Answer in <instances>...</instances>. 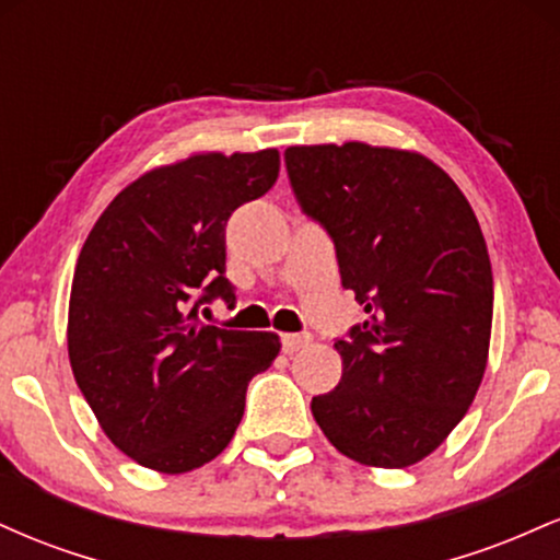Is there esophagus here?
Instances as JSON below:
<instances>
[{"label": "esophagus", "mask_w": 560, "mask_h": 560, "mask_svg": "<svg viewBox=\"0 0 560 560\" xmlns=\"http://www.w3.org/2000/svg\"><path fill=\"white\" fill-rule=\"evenodd\" d=\"M307 342H311V334H284V337H281V347H284L287 355L302 350Z\"/></svg>", "instance_id": "esophagus-1"}]
</instances>
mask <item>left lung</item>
<instances>
[{"mask_svg": "<svg viewBox=\"0 0 560 560\" xmlns=\"http://www.w3.org/2000/svg\"><path fill=\"white\" fill-rule=\"evenodd\" d=\"M284 160L369 316L334 342L342 378L313 397V419L358 464H419L466 416L490 355L492 266L477 215L419 152L345 141L289 147Z\"/></svg>", "mask_w": 560, "mask_h": 560, "instance_id": "8db88e82", "label": "left lung"}]
</instances>
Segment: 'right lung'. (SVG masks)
I'll return each instance as SVG.
<instances>
[{
	"label": "right lung",
	"mask_w": 560,
	"mask_h": 560,
	"mask_svg": "<svg viewBox=\"0 0 560 560\" xmlns=\"http://www.w3.org/2000/svg\"><path fill=\"white\" fill-rule=\"evenodd\" d=\"M279 165V150L160 165L128 184L83 242L68 305L70 369L102 432L139 466L186 474L210 464L240 427L249 378L279 355V334L197 316L202 302L234 300L226 221L271 189Z\"/></svg>",
	"instance_id": "obj_1"
}]
</instances>
